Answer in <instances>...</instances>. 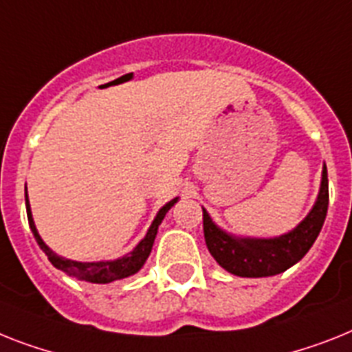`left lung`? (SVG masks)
<instances>
[{"instance_id": "obj_1", "label": "left lung", "mask_w": 352, "mask_h": 352, "mask_svg": "<svg viewBox=\"0 0 352 352\" xmlns=\"http://www.w3.org/2000/svg\"><path fill=\"white\" fill-rule=\"evenodd\" d=\"M329 205L327 169L322 173L320 194L309 216L289 234L275 239H234L219 230L203 210V232L210 255L217 264L239 277H270L286 272L307 254L326 221Z\"/></svg>"}]
</instances>
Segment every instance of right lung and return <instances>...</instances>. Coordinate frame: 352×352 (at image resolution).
Returning <instances> with one entry per match:
<instances>
[{
  "mask_svg": "<svg viewBox=\"0 0 352 352\" xmlns=\"http://www.w3.org/2000/svg\"><path fill=\"white\" fill-rule=\"evenodd\" d=\"M25 201H26V216H28V225H30V230L36 237L37 245L41 246V250L48 255V259L50 263L54 264L57 270H63L72 277H77L80 280H86V283H93V284H107L113 283V280H118V278H126L129 275L136 274L138 270L144 266V263L147 261L151 254V248H153V243H155L156 232H158V226L162 225L164 221L165 214L169 212V208L173 207L176 199L169 201L165 207L160 208V212L156 214L155 221L151 225V228L147 230L144 239L138 243L133 252L126 257H122V259L117 261H102V263H77V261H69V259H63L59 255H55L48 246L43 243V239L39 237L36 230V225H34V219H32V212H30V205H28V197L25 194Z\"/></svg>",
  "mask_w": 352,
  "mask_h": 352,
  "instance_id": "add662e5",
  "label": "right lung"
}]
</instances>
